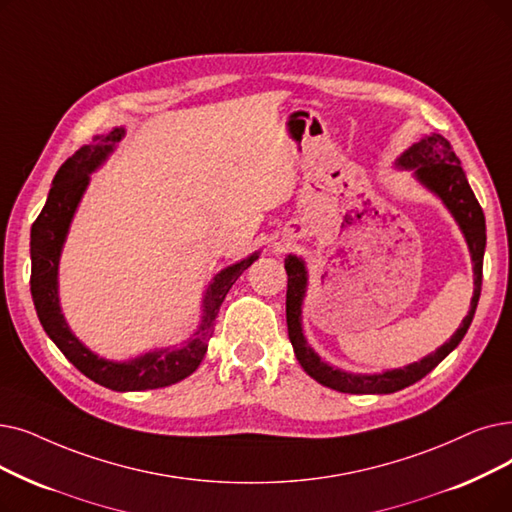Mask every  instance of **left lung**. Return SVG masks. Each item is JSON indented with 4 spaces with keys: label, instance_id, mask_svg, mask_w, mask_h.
I'll return each mask as SVG.
<instances>
[{
    "label": "left lung",
    "instance_id": "8db88e82",
    "mask_svg": "<svg viewBox=\"0 0 512 512\" xmlns=\"http://www.w3.org/2000/svg\"><path fill=\"white\" fill-rule=\"evenodd\" d=\"M397 169H406L412 173L414 180L435 194L454 217L458 224L466 247H469L471 261H473V299L469 314L464 316L458 330L450 337V341L437 347L433 353L425 358L412 362L404 368L383 370L374 374H358L347 372L326 364L320 355L311 349L303 335V299L307 293V268L305 261L297 255H288L284 259V268L288 274V288H286V324H288V339L293 343L295 358L301 368L324 387H330L341 393H395L399 389H406L427 376L448 353H452L458 343L464 339L466 330H469L475 309L481 295V274H483V253H485V217L477 203V198L466 180V173L460 167V159L454 154L450 142L431 133V136H422L416 144L399 154L395 161Z\"/></svg>",
    "mask_w": 512,
    "mask_h": 512
}]
</instances>
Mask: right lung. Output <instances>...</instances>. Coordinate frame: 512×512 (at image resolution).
Returning a JSON list of instances; mask_svg holds the SVG:
<instances>
[{
  "label": "right lung",
  "mask_w": 512,
  "mask_h": 512,
  "mask_svg": "<svg viewBox=\"0 0 512 512\" xmlns=\"http://www.w3.org/2000/svg\"><path fill=\"white\" fill-rule=\"evenodd\" d=\"M123 138L125 127H115L106 136H96L94 142L81 146L71 159H66L54 175L48 201L31 228V295L46 335L64 353V358L81 370L87 379L113 391H146L180 383L201 366L209 339L213 337L221 303H224L238 276L259 257V251L228 265L213 276L203 297L201 322H198L190 339L180 347L152 349L125 362L100 358L90 347H85L73 335L62 314L58 265L73 217L87 186H90L92 173L108 161Z\"/></svg>",
  "instance_id": "obj_1"
}]
</instances>
